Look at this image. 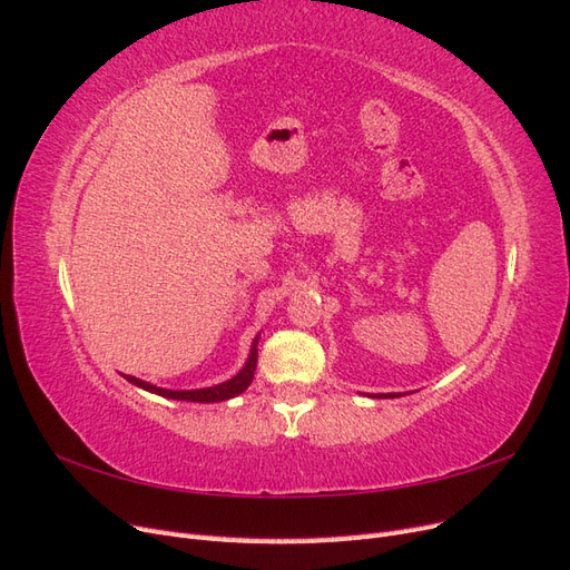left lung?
Instances as JSON below:
<instances>
[{
  "mask_svg": "<svg viewBox=\"0 0 570 570\" xmlns=\"http://www.w3.org/2000/svg\"><path fill=\"white\" fill-rule=\"evenodd\" d=\"M375 396V394H373ZM377 396H400V394H377Z\"/></svg>",
  "mask_w": 570,
  "mask_h": 570,
  "instance_id": "1",
  "label": "left lung"
}]
</instances>
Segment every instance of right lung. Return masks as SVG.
I'll return each mask as SVG.
<instances>
[{"label": "right lung", "mask_w": 570, "mask_h": 570, "mask_svg": "<svg viewBox=\"0 0 570 570\" xmlns=\"http://www.w3.org/2000/svg\"><path fill=\"white\" fill-rule=\"evenodd\" d=\"M256 340L252 344V352H249V358L245 368L239 371L235 377H230V381L220 383V385H214V387H204V390H164V387H157V385H149L145 381H140V377L135 375H126V381L142 387V390H149L154 394H161V396H170V400H183V402H202V404H209V402H226L230 400V396L245 392L252 383L254 377V371H256Z\"/></svg>", "instance_id": "add662e5"}]
</instances>
